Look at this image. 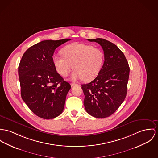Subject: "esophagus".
Here are the masks:
<instances>
[{"instance_id":"1","label":"esophagus","mask_w":158,"mask_h":158,"mask_svg":"<svg viewBox=\"0 0 158 158\" xmlns=\"http://www.w3.org/2000/svg\"><path fill=\"white\" fill-rule=\"evenodd\" d=\"M71 85H72V86H74L77 85V84H75V83H72V84H71Z\"/></svg>"}]
</instances>
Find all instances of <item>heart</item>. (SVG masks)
Instances as JSON below:
<instances>
[{"instance_id":"obj_1","label":"heart","mask_w":158,"mask_h":158,"mask_svg":"<svg viewBox=\"0 0 158 158\" xmlns=\"http://www.w3.org/2000/svg\"><path fill=\"white\" fill-rule=\"evenodd\" d=\"M62 55H55L53 61L56 70L62 76H66L74 67L71 76L73 81H89L100 73L104 62L102 50L90 44L72 43L62 50Z\"/></svg>"}]
</instances>
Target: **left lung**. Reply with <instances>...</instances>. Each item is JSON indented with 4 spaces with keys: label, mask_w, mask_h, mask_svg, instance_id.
Masks as SVG:
<instances>
[{
    "label": "left lung",
    "mask_w": 158,
    "mask_h": 158,
    "mask_svg": "<svg viewBox=\"0 0 158 158\" xmlns=\"http://www.w3.org/2000/svg\"><path fill=\"white\" fill-rule=\"evenodd\" d=\"M88 40L102 46L105 61L97 77L82 85L84 103L89 115L104 118L114 114L124 100L130 69L124 53L116 45L103 38Z\"/></svg>",
    "instance_id": "1"
}]
</instances>
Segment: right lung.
Masks as SVG:
<instances>
[{
	"label": "right lung",
	"instance_id": "right-lung-1",
	"mask_svg": "<svg viewBox=\"0 0 158 158\" xmlns=\"http://www.w3.org/2000/svg\"><path fill=\"white\" fill-rule=\"evenodd\" d=\"M70 40L42 41L27 49L20 62L22 98L41 118H54L64 110L71 86L57 73L52 56L55 49Z\"/></svg>",
	"mask_w": 158,
	"mask_h": 158
}]
</instances>
